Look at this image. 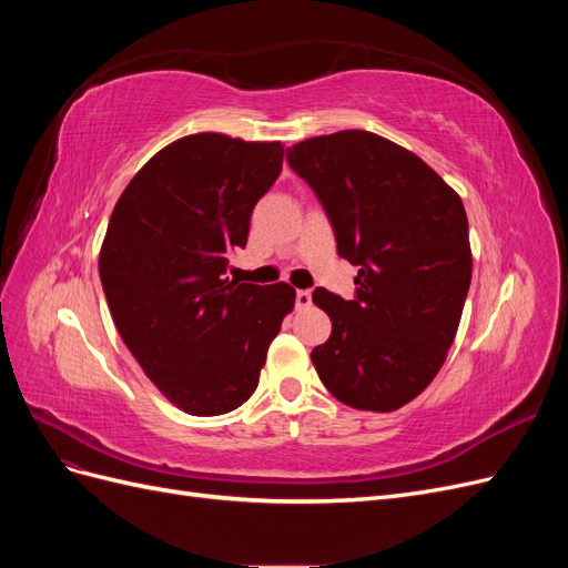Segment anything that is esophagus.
Masks as SVG:
<instances>
[{"label": "esophagus", "mask_w": 568, "mask_h": 568, "mask_svg": "<svg viewBox=\"0 0 568 568\" xmlns=\"http://www.w3.org/2000/svg\"><path fill=\"white\" fill-rule=\"evenodd\" d=\"M311 303H313L311 291H307V288L296 291V307H298V311H303V307H311Z\"/></svg>", "instance_id": "esophagus-1"}]
</instances>
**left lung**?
I'll return each instance as SVG.
<instances>
[{"instance_id": "obj_1", "label": "left lung", "mask_w": 568, "mask_h": 568, "mask_svg": "<svg viewBox=\"0 0 568 568\" xmlns=\"http://www.w3.org/2000/svg\"><path fill=\"white\" fill-rule=\"evenodd\" d=\"M286 161L359 267L353 301L315 288L332 336L313 365L336 400L398 409L434 382L457 334L471 282L462 199L417 153L367 130L311 136Z\"/></svg>"}]
</instances>
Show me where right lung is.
Segmentation results:
<instances>
[{"mask_svg": "<svg viewBox=\"0 0 568 568\" xmlns=\"http://www.w3.org/2000/svg\"><path fill=\"white\" fill-rule=\"evenodd\" d=\"M282 142L220 132L163 146L120 194L99 251L115 329L165 398L194 417L244 405L296 291L227 277L282 173Z\"/></svg>", "mask_w": 568, "mask_h": 568, "instance_id": "right-lung-1", "label": "right lung"}]
</instances>
